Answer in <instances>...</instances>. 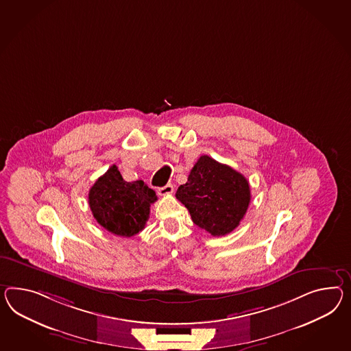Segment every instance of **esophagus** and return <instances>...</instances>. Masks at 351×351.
<instances>
[{
	"label": "esophagus",
	"instance_id": "1",
	"mask_svg": "<svg viewBox=\"0 0 351 351\" xmlns=\"http://www.w3.org/2000/svg\"><path fill=\"white\" fill-rule=\"evenodd\" d=\"M158 193H159L160 196L171 195V193H173V186H171V184H167V186H164V187H160V189H158Z\"/></svg>",
	"mask_w": 351,
	"mask_h": 351
}]
</instances>
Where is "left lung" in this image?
I'll return each instance as SVG.
<instances>
[{"label": "left lung", "instance_id": "8db88e82", "mask_svg": "<svg viewBox=\"0 0 351 351\" xmlns=\"http://www.w3.org/2000/svg\"><path fill=\"white\" fill-rule=\"evenodd\" d=\"M176 197L187 207L192 221L214 237L233 232L251 202L250 183L232 167L199 156L189 171L187 183Z\"/></svg>", "mask_w": 351, "mask_h": 351}]
</instances>
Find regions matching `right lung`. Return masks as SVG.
Segmentation results:
<instances>
[{
    "instance_id": "add662e5",
    "label": "right lung",
    "mask_w": 351,
    "mask_h": 351,
    "mask_svg": "<svg viewBox=\"0 0 351 351\" xmlns=\"http://www.w3.org/2000/svg\"><path fill=\"white\" fill-rule=\"evenodd\" d=\"M158 199L155 191L144 180L126 182L116 165H112L89 191L93 216L109 233L134 237L145 228L150 206Z\"/></svg>"
}]
</instances>
